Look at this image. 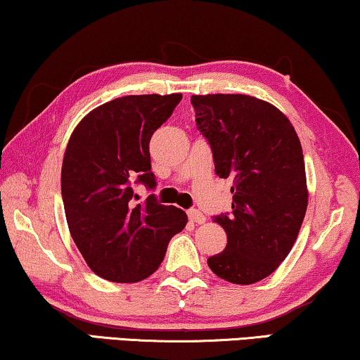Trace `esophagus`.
<instances>
[{"label": "esophagus", "mask_w": 360, "mask_h": 360, "mask_svg": "<svg viewBox=\"0 0 360 360\" xmlns=\"http://www.w3.org/2000/svg\"><path fill=\"white\" fill-rule=\"evenodd\" d=\"M188 217H190L191 222H196V224H202V222L206 221L205 214H202V212L198 211V210H190L188 211Z\"/></svg>", "instance_id": "esophagus-1"}]
</instances>
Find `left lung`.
<instances>
[{"label":"left lung","instance_id":"left-lung-1","mask_svg":"<svg viewBox=\"0 0 360 360\" xmlns=\"http://www.w3.org/2000/svg\"><path fill=\"white\" fill-rule=\"evenodd\" d=\"M196 127L210 144L216 174L232 180V212L214 216L226 250L207 258L233 284L258 283L288 257L305 217V164L288 117L242 94L193 96Z\"/></svg>","mask_w":360,"mask_h":360}]
</instances>
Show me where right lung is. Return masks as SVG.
Returning a JSON list of instances; mask_svg holds the SVG:
<instances>
[{"label": "right lung", "instance_id": "right-lung-1", "mask_svg": "<svg viewBox=\"0 0 360 360\" xmlns=\"http://www.w3.org/2000/svg\"><path fill=\"white\" fill-rule=\"evenodd\" d=\"M181 94L127 96L94 108L66 146L61 196L71 237L89 268L112 283H138L162 263L170 238L186 226L185 211L133 186L155 188L149 141Z\"/></svg>", "mask_w": 360, "mask_h": 360}]
</instances>
